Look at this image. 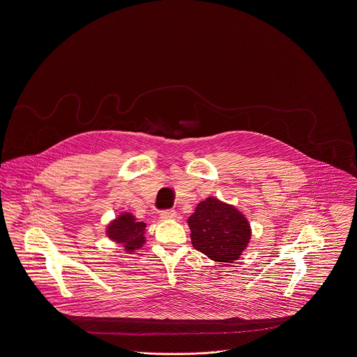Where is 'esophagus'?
Here are the masks:
<instances>
[{"label": "esophagus", "mask_w": 357, "mask_h": 357, "mask_svg": "<svg viewBox=\"0 0 357 357\" xmlns=\"http://www.w3.org/2000/svg\"><path fill=\"white\" fill-rule=\"evenodd\" d=\"M160 218L162 220H169V219H175L176 218V212L174 209H165L160 212Z\"/></svg>", "instance_id": "obj_1"}]
</instances>
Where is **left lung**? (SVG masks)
Here are the masks:
<instances>
[{"label": "left lung", "instance_id": "1", "mask_svg": "<svg viewBox=\"0 0 357 357\" xmlns=\"http://www.w3.org/2000/svg\"><path fill=\"white\" fill-rule=\"evenodd\" d=\"M188 225L195 249L218 263H234L252 237L245 215L216 197L198 202Z\"/></svg>", "mask_w": 357, "mask_h": 357}]
</instances>
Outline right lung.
<instances>
[{
  "instance_id": "add662e5",
  "label": "right lung",
  "mask_w": 357,
  "mask_h": 357,
  "mask_svg": "<svg viewBox=\"0 0 357 357\" xmlns=\"http://www.w3.org/2000/svg\"><path fill=\"white\" fill-rule=\"evenodd\" d=\"M145 229L146 225L144 222H137L132 213L121 212L107 226L105 236L115 243L123 245L124 252L131 253L145 245Z\"/></svg>"
}]
</instances>
